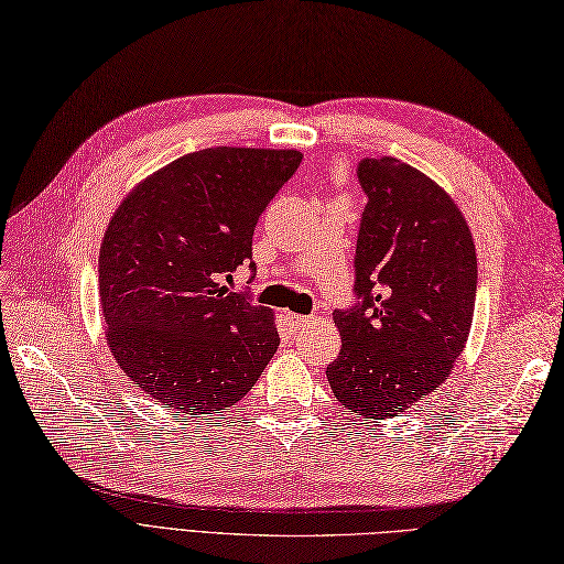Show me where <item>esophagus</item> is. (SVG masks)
<instances>
[{
  "instance_id": "esophagus-1",
  "label": "esophagus",
  "mask_w": 564,
  "mask_h": 564,
  "mask_svg": "<svg viewBox=\"0 0 564 564\" xmlns=\"http://www.w3.org/2000/svg\"><path fill=\"white\" fill-rule=\"evenodd\" d=\"M285 318L290 321V325H293V328H300V330H304V328H308V325L314 323V318L312 316H302V314H285Z\"/></svg>"
}]
</instances>
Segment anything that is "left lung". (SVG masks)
Masks as SVG:
<instances>
[{"label": "left lung", "instance_id": "8db88e82", "mask_svg": "<svg viewBox=\"0 0 564 564\" xmlns=\"http://www.w3.org/2000/svg\"><path fill=\"white\" fill-rule=\"evenodd\" d=\"M368 194L356 246V293L333 314L341 335L328 381L337 401L366 420L422 403L449 377L474 323V236L452 196L410 163L362 159Z\"/></svg>", "mask_w": 564, "mask_h": 564}]
</instances>
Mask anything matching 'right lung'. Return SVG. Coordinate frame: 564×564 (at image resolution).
Wrapping results in <instances>:
<instances>
[{
    "label": "right lung",
    "instance_id": "add662e5",
    "mask_svg": "<svg viewBox=\"0 0 564 564\" xmlns=\"http://www.w3.org/2000/svg\"><path fill=\"white\" fill-rule=\"evenodd\" d=\"M300 161L297 150H198L140 180L115 210L98 258L105 337L154 401L227 410L276 354L274 312L225 281Z\"/></svg>",
    "mask_w": 564,
    "mask_h": 564
}]
</instances>
